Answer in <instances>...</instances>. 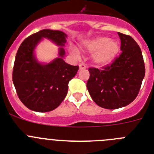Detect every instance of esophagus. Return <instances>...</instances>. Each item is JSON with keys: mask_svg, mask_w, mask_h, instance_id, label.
<instances>
[{"mask_svg": "<svg viewBox=\"0 0 154 154\" xmlns=\"http://www.w3.org/2000/svg\"><path fill=\"white\" fill-rule=\"evenodd\" d=\"M79 68H80V69H86V66H85V64H84V63H80V64H79Z\"/></svg>", "mask_w": 154, "mask_h": 154, "instance_id": "1", "label": "esophagus"}]
</instances>
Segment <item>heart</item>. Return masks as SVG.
Returning <instances> with one entry per match:
<instances>
[{
  "label": "heart",
  "mask_w": 154,
  "mask_h": 154,
  "mask_svg": "<svg viewBox=\"0 0 154 154\" xmlns=\"http://www.w3.org/2000/svg\"><path fill=\"white\" fill-rule=\"evenodd\" d=\"M85 50L93 53L92 60L98 66H106L114 60L120 51V45L114 40H109L106 37H99L85 42ZM71 53L77 55L76 49H71Z\"/></svg>",
  "instance_id": "1"
}]
</instances>
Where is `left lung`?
Masks as SVG:
<instances>
[{
  "instance_id": "left-lung-1",
  "label": "left lung",
  "mask_w": 154,
  "mask_h": 154,
  "mask_svg": "<svg viewBox=\"0 0 154 154\" xmlns=\"http://www.w3.org/2000/svg\"><path fill=\"white\" fill-rule=\"evenodd\" d=\"M121 55L102 69L88 68L87 88L93 101L108 109L121 108L135 100L145 76L142 51L131 36L118 33Z\"/></svg>"
}]
</instances>
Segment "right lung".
Segmentation results:
<instances>
[{
    "instance_id": "1",
    "label": "right lung",
    "mask_w": 154,
    "mask_h": 154,
    "mask_svg": "<svg viewBox=\"0 0 154 154\" xmlns=\"http://www.w3.org/2000/svg\"><path fill=\"white\" fill-rule=\"evenodd\" d=\"M43 37L63 46L66 35L62 31L45 29L26 37L19 46L14 63L12 81L20 101L29 109L48 112L57 108L67 95L68 84L79 69L63 59L65 51L59 49V56L42 65L36 60L33 50Z\"/></svg>"
}]
</instances>
